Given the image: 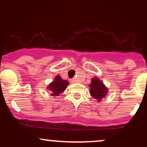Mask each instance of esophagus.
<instances>
[{
  "label": "esophagus",
  "mask_w": 147,
  "mask_h": 147,
  "mask_svg": "<svg viewBox=\"0 0 147 147\" xmlns=\"http://www.w3.org/2000/svg\"><path fill=\"white\" fill-rule=\"evenodd\" d=\"M77 82V80L75 78L71 79V82H72V83H76V82Z\"/></svg>",
  "instance_id": "34e87169"
}]
</instances>
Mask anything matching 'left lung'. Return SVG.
<instances>
[{
    "label": "left lung",
    "instance_id": "left-lung-1",
    "mask_svg": "<svg viewBox=\"0 0 147 147\" xmlns=\"http://www.w3.org/2000/svg\"><path fill=\"white\" fill-rule=\"evenodd\" d=\"M90 87V92L91 96L93 98L97 99L98 102L102 101V99L104 97H105L106 95L108 92L107 88L97 77H95V78L91 79Z\"/></svg>",
    "mask_w": 147,
    "mask_h": 147
}]
</instances>
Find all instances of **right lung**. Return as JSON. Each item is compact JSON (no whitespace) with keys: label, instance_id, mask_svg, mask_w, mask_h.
Returning a JSON list of instances; mask_svg holds the SVG:
<instances>
[{"label":"right lung","instance_id":"right-lung-1","mask_svg":"<svg viewBox=\"0 0 147 147\" xmlns=\"http://www.w3.org/2000/svg\"><path fill=\"white\" fill-rule=\"evenodd\" d=\"M68 86V82L63 80L60 76H57L55 80L48 86V88L52 91V96H58L61 92H63Z\"/></svg>","mask_w":147,"mask_h":147}]
</instances>
